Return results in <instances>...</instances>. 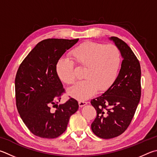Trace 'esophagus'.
Masks as SVG:
<instances>
[{"label":"esophagus","instance_id":"34e87169","mask_svg":"<svg viewBox=\"0 0 157 157\" xmlns=\"http://www.w3.org/2000/svg\"><path fill=\"white\" fill-rule=\"evenodd\" d=\"M88 104L87 101H79V106L80 107H83L85 105H86Z\"/></svg>","mask_w":157,"mask_h":157}]
</instances>
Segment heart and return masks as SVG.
I'll return each mask as SVG.
<instances>
[{"label": "heart", "mask_w": 157, "mask_h": 157, "mask_svg": "<svg viewBox=\"0 0 157 157\" xmlns=\"http://www.w3.org/2000/svg\"><path fill=\"white\" fill-rule=\"evenodd\" d=\"M71 58H59L56 69L64 83L71 85L76 79L75 63L84 67V80L69 90L73 98L84 100L93 95L97 90L108 89L115 81L121 64L120 51L114 44L85 42L71 51Z\"/></svg>", "instance_id": "1"}]
</instances>
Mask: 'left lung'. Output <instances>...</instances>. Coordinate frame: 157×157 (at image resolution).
<instances>
[{"instance_id": "left-lung-1", "label": "left lung", "mask_w": 157, "mask_h": 157, "mask_svg": "<svg viewBox=\"0 0 157 157\" xmlns=\"http://www.w3.org/2000/svg\"><path fill=\"white\" fill-rule=\"evenodd\" d=\"M120 51L123 60L115 81L108 89L91 100L97 116L91 124L93 133L112 139L125 132L135 115L141 98V67L130 47L117 37H110Z\"/></svg>"}]
</instances>
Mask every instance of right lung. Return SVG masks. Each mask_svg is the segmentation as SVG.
<instances>
[{"instance_id":"right-lung-1","label":"right lung","mask_w":157,"mask_h":157,"mask_svg":"<svg viewBox=\"0 0 157 157\" xmlns=\"http://www.w3.org/2000/svg\"><path fill=\"white\" fill-rule=\"evenodd\" d=\"M78 40H44L20 65L15 79L16 107L34 135L47 139L60 136L67 129L70 117L78 110V102L73 98L58 105L64 88L56 69L58 59ZM51 107L56 110L53 111Z\"/></svg>"}]
</instances>
